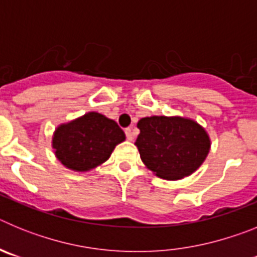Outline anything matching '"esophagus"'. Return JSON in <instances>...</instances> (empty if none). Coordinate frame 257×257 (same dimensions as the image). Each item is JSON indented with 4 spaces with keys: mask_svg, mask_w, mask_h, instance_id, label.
Here are the masks:
<instances>
[{
    "mask_svg": "<svg viewBox=\"0 0 257 257\" xmlns=\"http://www.w3.org/2000/svg\"><path fill=\"white\" fill-rule=\"evenodd\" d=\"M124 134H126L127 140H130V142H133L134 136H133V131H131V128H126V130H124Z\"/></svg>",
    "mask_w": 257,
    "mask_h": 257,
    "instance_id": "34e87169",
    "label": "esophagus"
}]
</instances>
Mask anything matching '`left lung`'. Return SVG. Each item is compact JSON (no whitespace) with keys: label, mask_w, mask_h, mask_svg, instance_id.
I'll return each instance as SVG.
<instances>
[{"label":"left lung","mask_w":257,"mask_h":257,"mask_svg":"<svg viewBox=\"0 0 257 257\" xmlns=\"http://www.w3.org/2000/svg\"><path fill=\"white\" fill-rule=\"evenodd\" d=\"M135 145L143 163L165 180L187 178L202 166L211 149L206 128L181 115H151L138 122Z\"/></svg>","instance_id":"8db88e82"}]
</instances>
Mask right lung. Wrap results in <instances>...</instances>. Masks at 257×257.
I'll use <instances>...</instances> for the list:
<instances>
[{
	"mask_svg": "<svg viewBox=\"0 0 257 257\" xmlns=\"http://www.w3.org/2000/svg\"><path fill=\"white\" fill-rule=\"evenodd\" d=\"M126 135L117 122L97 112L60 123L52 134L54 154L67 169L87 172L101 166Z\"/></svg>",
	"mask_w": 257,
	"mask_h": 257,
	"instance_id": "1",
	"label": "right lung"
}]
</instances>
